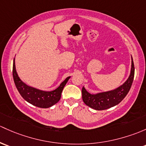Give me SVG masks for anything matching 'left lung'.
Masks as SVG:
<instances>
[{
  "mask_svg": "<svg viewBox=\"0 0 146 146\" xmlns=\"http://www.w3.org/2000/svg\"><path fill=\"white\" fill-rule=\"evenodd\" d=\"M134 77V65L131 57V73L127 80L118 88L106 92L91 94L87 92L85 87L82 89V100L87 106L97 110L108 109L117 105L127 96L130 90Z\"/></svg>",
  "mask_w": 146,
  "mask_h": 146,
  "instance_id": "8db88e82",
  "label": "left lung"
}]
</instances>
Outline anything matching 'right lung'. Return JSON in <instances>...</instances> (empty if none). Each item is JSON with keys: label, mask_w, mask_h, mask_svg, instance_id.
Here are the masks:
<instances>
[{"label": "right lung", "mask_w": 146, "mask_h": 146, "mask_svg": "<svg viewBox=\"0 0 146 146\" xmlns=\"http://www.w3.org/2000/svg\"><path fill=\"white\" fill-rule=\"evenodd\" d=\"M12 75L15 86L21 96L32 105L42 108H50L60 100L63 89L70 78V77L66 78L65 80L61 82L59 87L53 91L44 92L37 90L27 85L19 79L15 68V59L13 61Z\"/></svg>", "instance_id": "obj_1"}]
</instances>
